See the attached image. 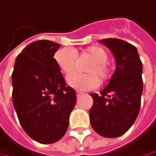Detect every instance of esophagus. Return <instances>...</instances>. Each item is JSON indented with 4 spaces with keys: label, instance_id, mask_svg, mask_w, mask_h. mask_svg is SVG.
<instances>
[{
    "label": "esophagus",
    "instance_id": "34e87169",
    "mask_svg": "<svg viewBox=\"0 0 156 156\" xmlns=\"http://www.w3.org/2000/svg\"><path fill=\"white\" fill-rule=\"evenodd\" d=\"M76 93H77V96H78V97H81V96L84 94V92H82V91H76Z\"/></svg>",
    "mask_w": 156,
    "mask_h": 156
}]
</instances>
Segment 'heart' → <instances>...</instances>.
Here are the masks:
<instances>
[{
  "instance_id": "b5f03b06",
  "label": "heart",
  "mask_w": 156,
  "mask_h": 156,
  "mask_svg": "<svg viewBox=\"0 0 156 156\" xmlns=\"http://www.w3.org/2000/svg\"><path fill=\"white\" fill-rule=\"evenodd\" d=\"M90 58L91 61L84 68L86 73H74L67 78V83L70 86L81 91H88L98 86L99 82L103 84L110 79L112 69L107 63L108 53L100 46L93 45L81 51L65 48L57 51L54 55L57 65L65 75L74 71L78 63L77 58Z\"/></svg>"
}]
</instances>
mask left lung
<instances>
[{"mask_svg":"<svg viewBox=\"0 0 156 156\" xmlns=\"http://www.w3.org/2000/svg\"><path fill=\"white\" fill-rule=\"evenodd\" d=\"M100 42L112 52L116 69L100 94H90L93 99L90 122L99 135L116 138L132 126L139 114L143 90L142 63L133 44L117 38Z\"/></svg>","mask_w":156,"mask_h":156,"instance_id":"8db88e82","label":"left lung"}]
</instances>
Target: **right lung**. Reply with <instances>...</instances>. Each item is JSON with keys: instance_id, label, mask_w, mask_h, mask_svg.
<instances>
[{"instance_id": "1", "label": "right lung", "mask_w": 156, "mask_h": 156, "mask_svg": "<svg viewBox=\"0 0 156 156\" xmlns=\"http://www.w3.org/2000/svg\"><path fill=\"white\" fill-rule=\"evenodd\" d=\"M59 47L49 40L31 43L17 56L12 73V99L19 122L42 144L54 143L65 135L77 100L54 58Z\"/></svg>"}]
</instances>
